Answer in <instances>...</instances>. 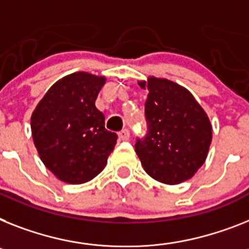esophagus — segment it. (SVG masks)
Segmentation results:
<instances>
[{"instance_id":"34e87169","label":"esophagus","mask_w":249,"mask_h":249,"mask_svg":"<svg viewBox=\"0 0 249 249\" xmlns=\"http://www.w3.org/2000/svg\"><path fill=\"white\" fill-rule=\"evenodd\" d=\"M118 137H120L121 141H127L129 139V131L128 129H123V131L118 133Z\"/></svg>"}]
</instances>
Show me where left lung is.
I'll return each instance as SVG.
<instances>
[{
	"label": "left lung",
	"mask_w": 249,
	"mask_h": 249,
	"mask_svg": "<svg viewBox=\"0 0 249 249\" xmlns=\"http://www.w3.org/2000/svg\"><path fill=\"white\" fill-rule=\"evenodd\" d=\"M139 85L149 91L145 102L149 131L135 145L137 157L145 172L158 182L182 183L206 160L213 140L210 120L179 84L149 76Z\"/></svg>",
	"instance_id": "1"
}]
</instances>
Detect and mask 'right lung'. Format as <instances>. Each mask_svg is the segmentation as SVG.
Wrapping results in <instances>:
<instances>
[{"label":"right lung","mask_w":249,"mask_h":249,"mask_svg":"<svg viewBox=\"0 0 249 249\" xmlns=\"http://www.w3.org/2000/svg\"><path fill=\"white\" fill-rule=\"evenodd\" d=\"M106 76L70 73L49 88L30 118L32 136L43 164L59 180L81 184L107 165L117 135L104 127L95 100Z\"/></svg>","instance_id":"add662e5"}]
</instances>
